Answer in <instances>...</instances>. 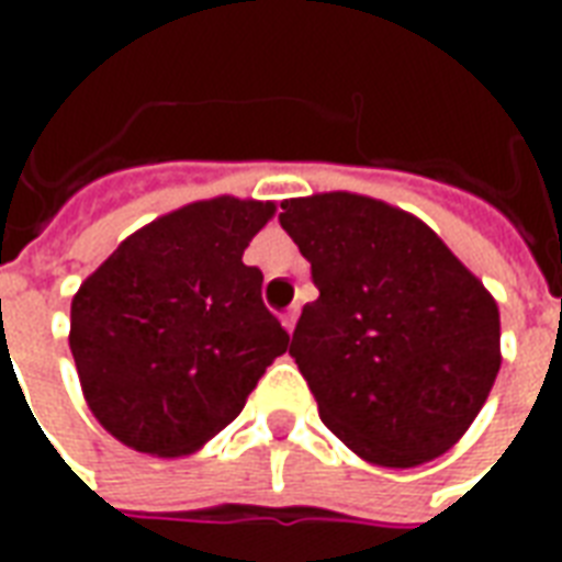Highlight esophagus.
Masks as SVG:
<instances>
[{
	"mask_svg": "<svg viewBox=\"0 0 562 562\" xmlns=\"http://www.w3.org/2000/svg\"><path fill=\"white\" fill-rule=\"evenodd\" d=\"M294 322H297V306H289L282 313V325H285V330H294Z\"/></svg>",
	"mask_w": 562,
	"mask_h": 562,
	"instance_id": "esophagus-1",
	"label": "esophagus"
}]
</instances>
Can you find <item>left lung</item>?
I'll list each match as a JSON object with an SVG mask.
<instances>
[{
    "label": "left lung",
    "mask_w": 562,
    "mask_h": 562,
    "mask_svg": "<svg viewBox=\"0 0 562 562\" xmlns=\"http://www.w3.org/2000/svg\"><path fill=\"white\" fill-rule=\"evenodd\" d=\"M318 297L289 355L328 430L379 467H415L467 434L499 373V310L422 220L376 198L282 201Z\"/></svg>",
    "instance_id": "1"
}]
</instances>
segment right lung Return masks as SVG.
<instances>
[{
	"label": "right lung",
	"instance_id": "right-lung-1",
	"mask_svg": "<svg viewBox=\"0 0 562 562\" xmlns=\"http://www.w3.org/2000/svg\"><path fill=\"white\" fill-rule=\"evenodd\" d=\"M273 210L232 195L186 204L126 237L80 285L68 346L92 415L123 446L195 451L289 349L261 301V270L244 265Z\"/></svg>",
	"mask_w": 562,
	"mask_h": 562
}]
</instances>
